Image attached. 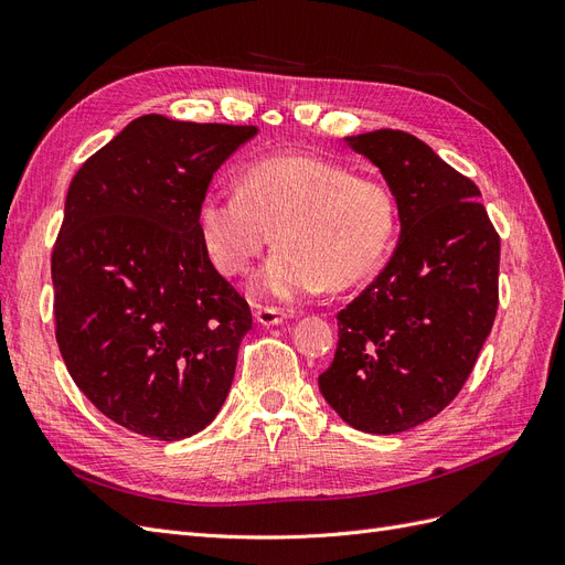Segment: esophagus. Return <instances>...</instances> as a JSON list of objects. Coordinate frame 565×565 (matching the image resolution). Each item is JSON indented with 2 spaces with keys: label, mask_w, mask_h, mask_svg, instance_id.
I'll use <instances>...</instances> for the list:
<instances>
[{
  "label": "esophagus",
  "mask_w": 565,
  "mask_h": 565,
  "mask_svg": "<svg viewBox=\"0 0 565 565\" xmlns=\"http://www.w3.org/2000/svg\"><path fill=\"white\" fill-rule=\"evenodd\" d=\"M287 313L278 311V309H256L254 311V320L262 324V328H273V324H280L285 322Z\"/></svg>",
  "instance_id": "obj_1"
}]
</instances>
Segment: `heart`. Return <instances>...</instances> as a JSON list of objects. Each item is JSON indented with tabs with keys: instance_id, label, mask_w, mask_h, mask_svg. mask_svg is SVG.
Here are the masks:
<instances>
[{
	"instance_id": "heart-1",
	"label": "heart",
	"mask_w": 565,
	"mask_h": 565,
	"mask_svg": "<svg viewBox=\"0 0 565 565\" xmlns=\"http://www.w3.org/2000/svg\"><path fill=\"white\" fill-rule=\"evenodd\" d=\"M393 221L380 181L313 156L256 160L243 188H210L198 204L200 243L221 276L247 273L276 231L278 249L249 282L254 299L276 303L367 276L388 249Z\"/></svg>"
}]
</instances>
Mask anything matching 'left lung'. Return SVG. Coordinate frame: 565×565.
Instances as JSON below:
<instances>
[{
	"instance_id": "obj_1",
	"label": "left lung",
	"mask_w": 565,
	"mask_h": 565,
	"mask_svg": "<svg viewBox=\"0 0 565 565\" xmlns=\"http://www.w3.org/2000/svg\"><path fill=\"white\" fill-rule=\"evenodd\" d=\"M347 146L380 169L401 235L386 268L337 313L322 398L365 434H401L450 405L498 313L500 235L476 183L417 136L377 129Z\"/></svg>"
}]
</instances>
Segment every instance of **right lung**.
Here are the masks:
<instances>
[{
  "label": "right lung",
  "instance_id": "obj_1",
  "mask_svg": "<svg viewBox=\"0 0 565 565\" xmlns=\"http://www.w3.org/2000/svg\"><path fill=\"white\" fill-rule=\"evenodd\" d=\"M256 134L143 115L67 188L51 254L56 341L84 396L134 434L188 438L228 396L252 313L202 249L198 204Z\"/></svg>",
  "mask_w": 565,
  "mask_h": 565
}]
</instances>
